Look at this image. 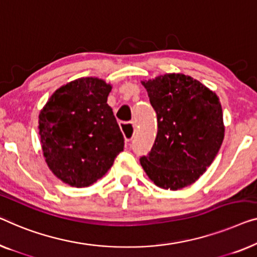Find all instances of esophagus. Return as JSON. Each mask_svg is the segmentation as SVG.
Here are the masks:
<instances>
[{
  "mask_svg": "<svg viewBox=\"0 0 257 257\" xmlns=\"http://www.w3.org/2000/svg\"><path fill=\"white\" fill-rule=\"evenodd\" d=\"M120 128L122 132V136L125 138L126 143H130L132 140V138L135 137L136 133V125L133 122H121Z\"/></svg>",
  "mask_w": 257,
  "mask_h": 257,
  "instance_id": "1",
  "label": "esophagus"
}]
</instances>
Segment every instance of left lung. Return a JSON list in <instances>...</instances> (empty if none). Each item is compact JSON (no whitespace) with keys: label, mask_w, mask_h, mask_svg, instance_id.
Masks as SVG:
<instances>
[{"label":"left lung","mask_w":257,"mask_h":257,"mask_svg":"<svg viewBox=\"0 0 257 257\" xmlns=\"http://www.w3.org/2000/svg\"><path fill=\"white\" fill-rule=\"evenodd\" d=\"M158 117V135L140 165L155 185L180 190L198 180L217 156L225 136L219 97L182 73L141 81Z\"/></svg>","instance_id":"left-lung-1"}]
</instances>
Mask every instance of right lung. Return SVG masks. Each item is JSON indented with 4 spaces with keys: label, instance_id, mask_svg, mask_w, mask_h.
Instances as JSON below:
<instances>
[{
    "label": "right lung",
    "instance_id": "add662e5",
    "mask_svg": "<svg viewBox=\"0 0 257 257\" xmlns=\"http://www.w3.org/2000/svg\"><path fill=\"white\" fill-rule=\"evenodd\" d=\"M112 85L81 77L57 89L39 113L44 159L55 177L70 187H90L124 148V138L107 104Z\"/></svg>",
    "mask_w": 257,
    "mask_h": 257
}]
</instances>
